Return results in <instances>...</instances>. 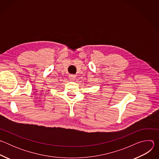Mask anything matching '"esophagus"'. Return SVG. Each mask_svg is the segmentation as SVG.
Wrapping results in <instances>:
<instances>
[{
	"mask_svg": "<svg viewBox=\"0 0 159 159\" xmlns=\"http://www.w3.org/2000/svg\"><path fill=\"white\" fill-rule=\"evenodd\" d=\"M75 78H76V77H75V75H69V79H70V80H72V81L75 80Z\"/></svg>",
	"mask_w": 159,
	"mask_h": 159,
	"instance_id": "34e87169",
	"label": "esophagus"
}]
</instances>
